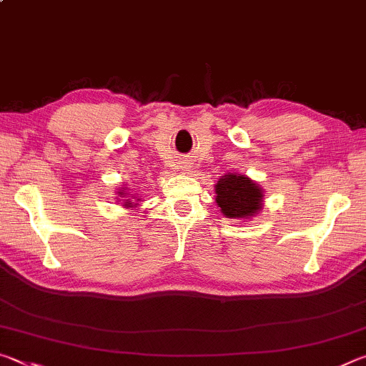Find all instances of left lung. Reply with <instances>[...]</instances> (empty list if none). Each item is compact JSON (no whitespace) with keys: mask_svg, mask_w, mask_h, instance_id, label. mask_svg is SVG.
Here are the masks:
<instances>
[{"mask_svg":"<svg viewBox=\"0 0 366 366\" xmlns=\"http://www.w3.org/2000/svg\"><path fill=\"white\" fill-rule=\"evenodd\" d=\"M262 189L245 176L226 174L216 184V203L226 218H250L262 208Z\"/></svg>","mask_w":366,"mask_h":366,"instance_id":"obj_1","label":"left lung"}]
</instances>
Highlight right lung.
<instances>
[{"instance_id": "1", "label": "right lung", "mask_w": 366, "mask_h": 366, "mask_svg": "<svg viewBox=\"0 0 366 366\" xmlns=\"http://www.w3.org/2000/svg\"><path fill=\"white\" fill-rule=\"evenodd\" d=\"M119 194H121V192H119ZM122 195H124V194H122ZM126 203H129V202H127V200H126ZM135 205H137V203H135Z\"/></svg>"}]
</instances>
